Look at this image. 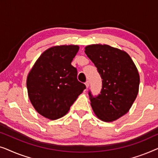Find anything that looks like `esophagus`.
I'll return each instance as SVG.
<instances>
[{"mask_svg": "<svg viewBox=\"0 0 158 158\" xmlns=\"http://www.w3.org/2000/svg\"><path fill=\"white\" fill-rule=\"evenodd\" d=\"M85 85H86V88H88L89 87V85H90V83H89V81H87L85 83Z\"/></svg>", "mask_w": 158, "mask_h": 158, "instance_id": "obj_1", "label": "esophagus"}]
</instances>
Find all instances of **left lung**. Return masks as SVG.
<instances>
[{"label": "left lung", "instance_id": "1", "mask_svg": "<svg viewBox=\"0 0 158 158\" xmlns=\"http://www.w3.org/2000/svg\"><path fill=\"white\" fill-rule=\"evenodd\" d=\"M85 52L102 79L100 94L88 91L96 115L104 122L118 119L129 111L139 91V75L127 52L104 44H93Z\"/></svg>", "mask_w": 158, "mask_h": 158}]
</instances>
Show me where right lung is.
I'll return each mask as SVG.
<instances>
[{
	"label": "right lung",
	"instance_id": "add662e5",
	"mask_svg": "<svg viewBox=\"0 0 158 158\" xmlns=\"http://www.w3.org/2000/svg\"><path fill=\"white\" fill-rule=\"evenodd\" d=\"M79 47L63 45L44 52L27 77L29 98L41 115L55 120L68 113L85 85L77 81L71 64Z\"/></svg>",
	"mask_w": 158,
	"mask_h": 158
}]
</instances>
